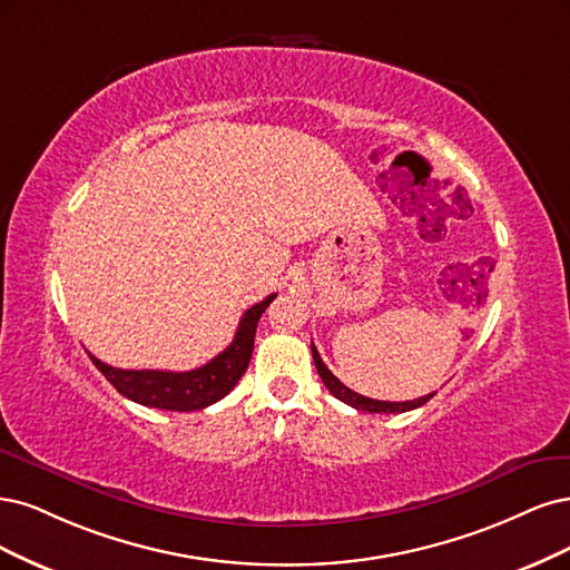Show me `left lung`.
Instances as JSON below:
<instances>
[{
  "label": "left lung",
  "instance_id": "left-lung-1",
  "mask_svg": "<svg viewBox=\"0 0 570 570\" xmlns=\"http://www.w3.org/2000/svg\"><path fill=\"white\" fill-rule=\"evenodd\" d=\"M312 347V360H315V366L317 372L324 381V385L328 389V393H332L334 397H338L341 402H345V405H351L360 412H370V414H400V412H410V410H416L421 405H426V402L433 397V393L424 395V397H416V400H407V402H385V400H374V397H364L355 391L347 389V385H343L332 372H328V366L322 362L320 353L315 343H309Z\"/></svg>",
  "mask_w": 570,
  "mask_h": 570
}]
</instances>
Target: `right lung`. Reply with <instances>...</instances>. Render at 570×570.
Returning <instances> with one entry per match:
<instances>
[{
  "label": "right lung",
  "instance_id": "right-lung-1",
  "mask_svg": "<svg viewBox=\"0 0 570 570\" xmlns=\"http://www.w3.org/2000/svg\"><path fill=\"white\" fill-rule=\"evenodd\" d=\"M274 298H277V293H272L265 301L248 307L242 322L236 326L234 341L217 357L191 372L118 370V366L106 364L91 353L87 355L95 362L97 370L111 381V385L120 395L139 402L144 407L170 412L204 410L213 405V402L223 400L248 370L255 343V328H258L263 312Z\"/></svg>",
  "mask_w": 570,
  "mask_h": 570
}]
</instances>
